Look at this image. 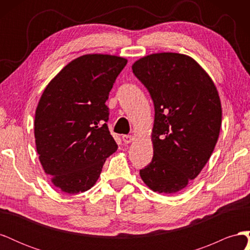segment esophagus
Returning a JSON list of instances; mask_svg holds the SVG:
<instances>
[{"label": "esophagus", "instance_id": "1", "mask_svg": "<svg viewBox=\"0 0 250 250\" xmlns=\"http://www.w3.org/2000/svg\"><path fill=\"white\" fill-rule=\"evenodd\" d=\"M122 140L125 144H129L134 140V137L133 135H129V134H124V135H122Z\"/></svg>", "mask_w": 250, "mask_h": 250}]
</instances>
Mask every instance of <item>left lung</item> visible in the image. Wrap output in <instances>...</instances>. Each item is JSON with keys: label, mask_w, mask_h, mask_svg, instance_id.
I'll use <instances>...</instances> for the list:
<instances>
[{"label": "left lung", "mask_w": 250, "mask_h": 250, "mask_svg": "<svg viewBox=\"0 0 250 250\" xmlns=\"http://www.w3.org/2000/svg\"><path fill=\"white\" fill-rule=\"evenodd\" d=\"M154 104L153 157L140 170L151 190L177 193L197 177L213 153L222 109L213 80L195 60L156 53L132 65Z\"/></svg>", "instance_id": "1"}]
</instances>
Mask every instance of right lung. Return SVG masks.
Segmentation results:
<instances>
[{"instance_id":"right-lung-1","label":"right lung","mask_w":250,"mask_h":250,"mask_svg":"<svg viewBox=\"0 0 250 250\" xmlns=\"http://www.w3.org/2000/svg\"><path fill=\"white\" fill-rule=\"evenodd\" d=\"M127 59L87 54L74 59L44 88L35 111L37 153L52 184L85 192L118 149L108 130L106 100Z\"/></svg>"}]
</instances>
